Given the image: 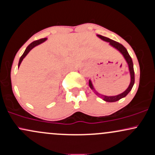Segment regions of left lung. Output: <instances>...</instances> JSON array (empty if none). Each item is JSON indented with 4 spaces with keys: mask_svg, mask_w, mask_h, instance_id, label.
I'll return each instance as SVG.
<instances>
[{
    "mask_svg": "<svg viewBox=\"0 0 155 155\" xmlns=\"http://www.w3.org/2000/svg\"><path fill=\"white\" fill-rule=\"evenodd\" d=\"M97 36L98 38H100L101 40L104 41L108 42L109 43V45L111 46V47H113L114 49H115L116 50H117L123 56L124 60H125L126 63H127V67H128V71L130 73V81L129 84V86L127 87V88L122 93L118 94V95H111V96H108V95H102V94L99 93L97 90H95V87H94L93 84H92V80L90 79L89 80V86L91 88V90L95 92V95H97L98 97H100L101 98H102L103 100L106 102H116V101L120 100V99L123 98V97H126L127 94L129 93L132 90L133 85H134L135 83V74H134V69H133V60L131 59L130 56L127 52V49H125V47H124V46H122V44H120L118 42L114 41L111 40V39L107 38V37H105L103 36V35H97Z\"/></svg>",
    "mask_w": 155,
    "mask_h": 155,
    "instance_id": "obj_1",
    "label": "left lung"
}]
</instances>
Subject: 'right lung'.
Returning <instances> with one entry per match:
<instances>
[{
    "label": "right lung",
    "instance_id": "obj_1",
    "mask_svg": "<svg viewBox=\"0 0 155 155\" xmlns=\"http://www.w3.org/2000/svg\"><path fill=\"white\" fill-rule=\"evenodd\" d=\"M47 40V38H41L40 39V40H38V41H35L32 42V43L31 44H29V45L28 46V47L26 48V49L25 50L24 53H23V54L21 56L20 59H19V64H18V67H19V65H20L21 63H22V61L23 60V59H24L26 57V55L28 54V53L30 52V51L32 49H33V48L36 47V46L39 45V44L44 43V41H46Z\"/></svg>",
    "mask_w": 155,
    "mask_h": 155
}]
</instances>
